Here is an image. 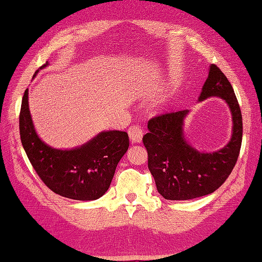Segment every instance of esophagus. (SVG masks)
I'll return each instance as SVG.
<instances>
[{
    "label": "esophagus",
    "mask_w": 262,
    "mask_h": 262,
    "mask_svg": "<svg viewBox=\"0 0 262 262\" xmlns=\"http://www.w3.org/2000/svg\"><path fill=\"white\" fill-rule=\"evenodd\" d=\"M129 137L132 144H136V142H141L142 140V129L139 125H132L129 127Z\"/></svg>",
    "instance_id": "obj_1"
}]
</instances>
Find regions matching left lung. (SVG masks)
I'll list each match as a JSON object with an SVG mask.
<instances>
[{
	"label": "left lung",
	"instance_id": "1",
	"mask_svg": "<svg viewBox=\"0 0 262 262\" xmlns=\"http://www.w3.org/2000/svg\"><path fill=\"white\" fill-rule=\"evenodd\" d=\"M219 97L228 105L233 129L228 144L212 152L197 150L186 140L185 118L189 111L165 113L148 122L142 142L148 152V169L165 200L186 201L209 195L224 184L237 162L243 122L234 89L225 74L210 65L199 101Z\"/></svg>",
	"mask_w": 262,
	"mask_h": 262
}]
</instances>
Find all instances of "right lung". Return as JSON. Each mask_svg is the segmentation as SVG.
Wrapping results in <instances>:
<instances>
[{
    "label": "right lung",
    "mask_w": 262,
    "mask_h": 262,
    "mask_svg": "<svg viewBox=\"0 0 262 262\" xmlns=\"http://www.w3.org/2000/svg\"><path fill=\"white\" fill-rule=\"evenodd\" d=\"M19 130L24 149L41 180L53 192L71 200L95 201L105 194L118 162L129 148V136L124 131H102L72 149L47 145L33 124L28 89L23 97Z\"/></svg>",
    "instance_id": "right-lung-1"
}]
</instances>
